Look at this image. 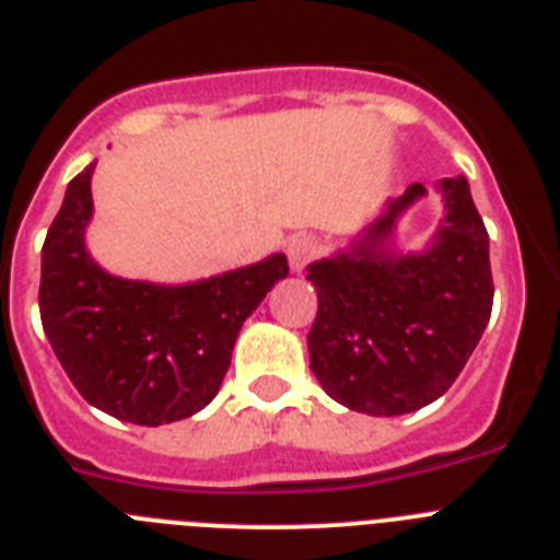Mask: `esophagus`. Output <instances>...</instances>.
<instances>
[{
  "instance_id": "34e87169",
  "label": "esophagus",
  "mask_w": 560,
  "mask_h": 560,
  "mask_svg": "<svg viewBox=\"0 0 560 560\" xmlns=\"http://www.w3.org/2000/svg\"><path fill=\"white\" fill-rule=\"evenodd\" d=\"M315 240H310V236H292L290 243H287V259H290L292 273H301L310 265L312 256H315Z\"/></svg>"
}]
</instances>
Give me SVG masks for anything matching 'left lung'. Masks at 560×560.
Here are the masks:
<instances>
[{"label":"left lung","mask_w":560,"mask_h":560,"mask_svg":"<svg viewBox=\"0 0 560 560\" xmlns=\"http://www.w3.org/2000/svg\"><path fill=\"white\" fill-rule=\"evenodd\" d=\"M443 220L416 254L393 248L421 184L390 198L346 250L312 261L317 315L310 368L342 407L405 416L441 399L488 326L493 304L488 231L463 175L438 184Z\"/></svg>","instance_id":"1"}]
</instances>
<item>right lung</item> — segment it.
<instances>
[{
    "mask_svg": "<svg viewBox=\"0 0 560 560\" xmlns=\"http://www.w3.org/2000/svg\"><path fill=\"white\" fill-rule=\"evenodd\" d=\"M92 173L69 180L44 240V331L89 405L130 424H173L218 396L245 317L290 273L287 256L189 284L108 273L85 248Z\"/></svg>",
    "mask_w": 560,
    "mask_h": 560,
    "instance_id": "right-lung-1",
    "label": "right lung"
}]
</instances>
